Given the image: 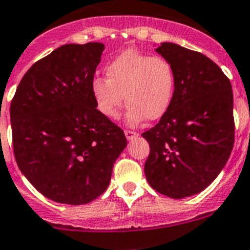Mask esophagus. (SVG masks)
Wrapping results in <instances>:
<instances>
[{"mask_svg":"<svg viewBox=\"0 0 250 250\" xmlns=\"http://www.w3.org/2000/svg\"><path fill=\"white\" fill-rule=\"evenodd\" d=\"M125 137H127L128 140H130V139H133V138L138 137L137 132H134V130H129V129H125Z\"/></svg>","mask_w":250,"mask_h":250,"instance_id":"1","label":"esophagus"}]
</instances>
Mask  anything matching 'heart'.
Wrapping results in <instances>:
<instances>
[{"label":"heart","instance_id":"1","mask_svg":"<svg viewBox=\"0 0 250 250\" xmlns=\"http://www.w3.org/2000/svg\"><path fill=\"white\" fill-rule=\"evenodd\" d=\"M105 73L106 79H93L90 90L96 108L106 118H118L125 98L130 125L144 118L159 120L167 112L176 89V72L166 58L125 50L108 62Z\"/></svg>","mask_w":250,"mask_h":250}]
</instances>
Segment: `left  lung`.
Wrapping results in <instances>:
<instances>
[{"label":"left lung","instance_id":"8db88e82","mask_svg":"<svg viewBox=\"0 0 250 250\" xmlns=\"http://www.w3.org/2000/svg\"><path fill=\"white\" fill-rule=\"evenodd\" d=\"M156 52L173 66L176 89L167 112L142 134L150 146L144 172L156 192L181 199L204 190L226 165L234 143L233 94L203 53L172 42Z\"/></svg>","mask_w":250,"mask_h":250}]
</instances>
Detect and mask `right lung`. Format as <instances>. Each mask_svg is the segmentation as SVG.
<instances>
[{
  "instance_id": "add662e5",
  "label": "right lung",
  "mask_w": 250,
  "mask_h": 250,
  "mask_svg": "<svg viewBox=\"0 0 250 250\" xmlns=\"http://www.w3.org/2000/svg\"><path fill=\"white\" fill-rule=\"evenodd\" d=\"M104 43H68L36 61L11 103L19 169L53 202L82 205L100 197L127 145L123 130L95 106L90 85Z\"/></svg>"
}]
</instances>
